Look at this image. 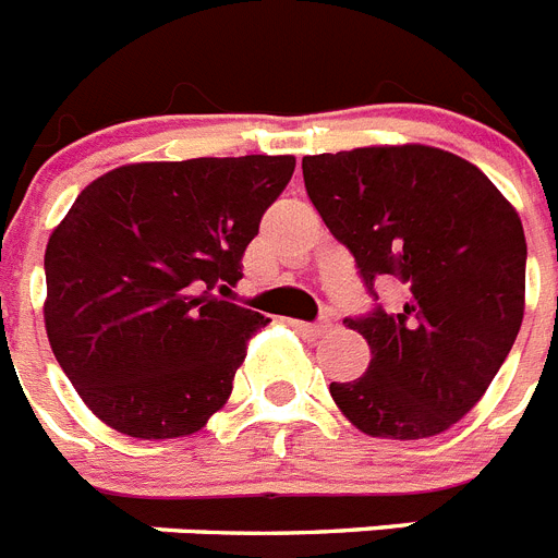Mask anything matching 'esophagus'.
<instances>
[{
	"label": "esophagus",
	"mask_w": 558,
	"mask_h": 558,
	"mask_svg": "<svg viewBox=\"0 0 558 558\" xmlns=\"http://www.w3.org/2000/svg\"><path fill=\"white\" fill-rule=\"evenodd\" d=\"M290 327L295 329V332L299 335H304V338H313V340H318V338H324V335L329 332V329H332V324L329 322H322V324H304V322H288Z\"/></svg>",
	"instance_id": "34e87169"
}]
</instances>
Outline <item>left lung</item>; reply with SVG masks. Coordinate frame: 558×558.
<instances>
[{
  "label": "left lung",
  "instance_id": "obj_1",
  "mask_svg": "<svg viewBox=\"0 0 558 558\" xmlns=\"http://www.w3.org/2000/svg\"><path fill=\"white\" fill-rule=\"evenodd\" d=\"M304 186L372 288L408 284L397 313L349 318L372 363L332 383L335 405L374 438L450 430L481 402L525 313L520 215L475 165L430 145L304 156Z\"/></svg>",
  "mask_w": 558,
  "mask_h": 558
}]
</instances>
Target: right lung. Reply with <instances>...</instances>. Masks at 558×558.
I'll return each instance as SVG.
<instances>
[{
	"mask_svg": "<svg viewBox=\"0 0 558 558\" xmlns=\"http://www.w3.org/2000/svg\"><path fill=\"white\" fill-rule=\"evenodd\" d=\"M293 170V156L122 165L52 229L49 347L111 430L192 436L229 402L248 340L270 318L211 290L243 279L245 245Z\"/></svg>",
	"mask_w": 558,
	"mask_h": 558,
	"instance_id": "add662e5",
	"label": "right lung"
}]
</instances>
